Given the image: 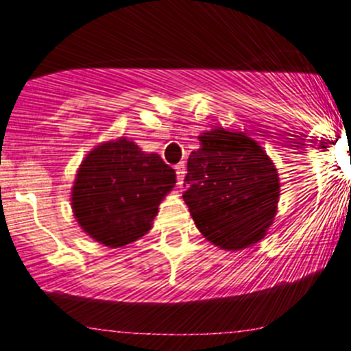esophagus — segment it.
Returning a JSON list of instances; mask_svg holds the SVG:
<instances>
[{
    "label": "esophagus",
    "mask_w": 351,
    "mask_h": 351,
    "mask_svg": "<svg viewBox=\"0 0 351 351\" xmlns=\"http://www.w3.org/2000/svg\"><path fill=\"white\" fill-rule=\"evenodd\" d=\"M175 170H176V180H178V184H183L184 173H186V170H184V163H178V165H176Z\"/></svg>",
    "instance_id": "1"
}]
</instances>
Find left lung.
<instances>
[{
    "instance_id": "8db88e82",
    "label": "left lung",
    "mask_w": 351,
    "mask_h": 351,
    "mask_svg": "<svg viewBox=\"0 0 351 351\" xmlns=\"http://www.w3.org/2000/svg\"><path fill=\"white\" fill-rule=\"evenodd\" d=\"M183 193L196 228L209 243L241 251L261 241L279 203V173L256 140L217 127L198 136Z\"/></svg>"
}]
</instances>
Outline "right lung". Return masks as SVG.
<instances>
[{
	"instance_id": "obj_1",
	"label": "right lung",
	"mask_w": 351,
	"mask_h": 351,
	"mask_svg": "<svg viewBox=\"0 0 351 351\" xmlns=\"http://www.w3.org/2000/svg\"><path fill=\"white\" fill-rule=\"evenodd\" d=\"M176 173L132 140L100 143L82 160L72 186V211L92 239L122 247L147 234Z\"/></svg>"
}]
</instances>
